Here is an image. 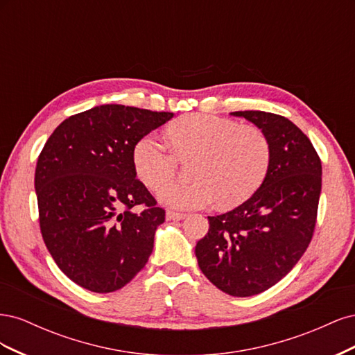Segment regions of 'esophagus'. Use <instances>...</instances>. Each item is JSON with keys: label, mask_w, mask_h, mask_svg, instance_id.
<instances>
[{"label": "esophagus", "mask_w": 355, "mask_h": 355, "mask_svg": "<svg viewBox=\"0 0 355 355\" xmlns=\"http://www.w3.org/2000/svg\"><path fill=\"white\" fill-rule=\"evenodd\" d=\"M187 218V213H180V211H173V210H167L166 211V219L167 220H182Z\"/></svg>", "instance_id": "1"}]
</instances>
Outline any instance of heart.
I'll return each mask as SVG.
<instances>
[{
  "mask_svg": "<svg viewBox=\"0 0 355 355\" xmlns=\"http://www.w3.org/2000/svg\"><path fill=\"white\" fill-rule=\"evenodd\" d=\"M168 144L181 157L198 154L191 182H165L174 175L173 153L155 135L139 139L133 167L144 184L159 189V201L173 209H201L218 200L220 207L245 201L263 182L271 159L266 135L254 125H240L228 118L191 114L167 127Z\"/></svg>",
  "mask_w": 355,
  "mask_h": 355,
  "instance_id": "b5f03b06",
  "label": "heart"
}]
</instances>
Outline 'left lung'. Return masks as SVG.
<instances>
[{
  "instance_id": "left-lung-1",
  "label": "left lung",
  "mask_w": 355,
  "mask_h": 355,
  "mask_svg": "<svg viewBox=\"0 0 355 355\" xmlns=\"http://www.w3.org/2000/svg\"><path fill=\"white\" fill-rule=\"evenodd\" d=\"M266 135L271 159L254 194L219 216L196 245L200 270L231 296L265 292L286 277L313 239L321 192V161L306 135L263 111L231 112Z\"/></svg>"
}]
</instances>
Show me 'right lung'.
I'll list each match as a JSON object with an SVG mask.
<instances>
[{
  "label": "right lung",
  "mask_w": 355,
  "mask_h": 355,
  "mask_svg": "<svg viewBox=\"0 0 355 355\" xmlns=\"http://www.w3.org/2000/svg\"><path fill=\"white\" fill-rule=\"evenodd\" d=\"M171 112L101 105L56 127L38 157L40 228L60 271L96 293L124 287L146 265L164 209L133 167L139 139ZM142 205L141 214L132 207Z\"/></svg>",
  "instance_id": "right-lung-1"
}]
</instances>
